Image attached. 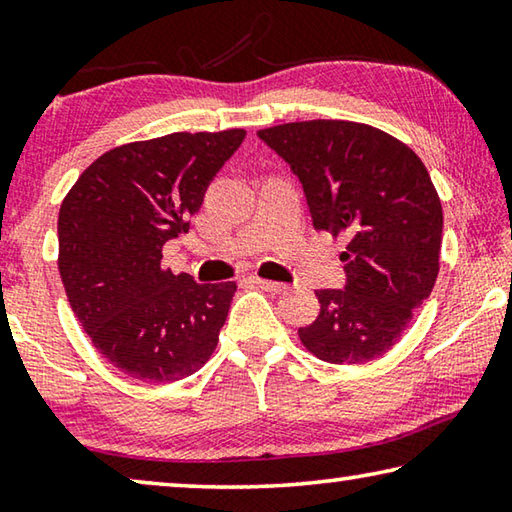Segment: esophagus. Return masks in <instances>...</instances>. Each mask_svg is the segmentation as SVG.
Instances as JSON below:
<instances>
[{
	"label": "esophagus",
	"instance_id": "obj_1",
	"mask_svg": "<svg viewBox=\"0 0 512 512\" xmlns=\"http://www.w3.org/2000/svg\"><path fill=\"white\" fill-rule=\"evenodd\" d=\"M253 284H257L259 289H264V291H268V293H282V291L289 289L287 284L271 282V280H262V277H253Z\"/></svg>",
	"mask_w": 512,
	"mask_h": 512
}]
</instances>
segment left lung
Here are the masks:
<instances>
[{
	"mask_svg": "<svg viewBox=\"0 0 512 512\" xmlns=\"http://www.w3.org/2000/svg\"><path fill=\"white\" fill-rule=\"evenodd\" d=\"M289 162L316 230L350 235L345 289L316 291L320 314L298 329L314 357L366 363L400 341L436 284L443 205L429 171L404 142L343 119L257 131Z\"/></svg>",
	"mask_w": 512,
	"mask_h": 512,
	"instance_id": "obj_1",
	"label": "left lung"
}]
</instances>
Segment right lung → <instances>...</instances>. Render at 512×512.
<instances>
[{
	"mask_svg": "<svg viewBox=\"0 0 512 512\" xmlns=\"http://www.w3.org/2000/svg\"><path fill=\"white\" fill-rule=\"evenodd\" d=\"M244 128L171 133L110 149L58 212V271L74 316L124 375L171 384L212 357L235 282L198 284L162 268V246L189 230L207 185Z\"/></svg>",
	"mask_w": 512,
	"mask_h": 512,
	"instance_id": "1",
	"label": "right lung"
}]
</instances>
